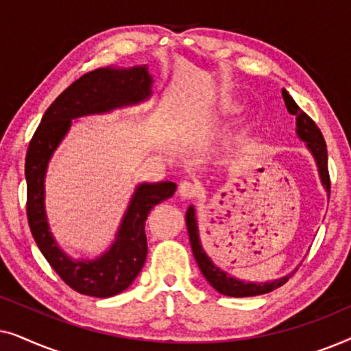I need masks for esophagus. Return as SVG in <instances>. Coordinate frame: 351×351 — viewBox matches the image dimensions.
I'll use <instances>...</instances> for the list:
<instances>
[{"label": "esophagus", "mask_w": 351, "mask_h": 351, "mask_svg": "<svg viewBox=\"0 0 351 351\" xmlns=\"http://www.w3.org/2000/svg\"><path fill=\"white\" fill-rule=\"evenodd\" d=\"M199 193V186L191 184V182H180L179 184V196L180 198L184 199H189V198H193V196H196Z\"/></svg>", "instance_id": "esophagus-1"}]
</instances>
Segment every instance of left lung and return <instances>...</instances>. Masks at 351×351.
<instances>
[{
    "instance_id": "left-lung-1",
    "label": "left lung",
    "mask_w": 351,
    "mask_h": 351,
    "mask_svg": "<svg viewBox=\"0 0 351 351\" xmlns=\"http://www.w3.org/2000/svg\"><path fill=\"white\" fill-rule=\"evenodd\" d=\"M282 99H285L286 108L291 114H295V136L300 142L305 143L306 150L310 152L311 158L315 160L316 169H318L319 182L326 190V193H330V180H329V171H328V150H326V142L324 137L318 126L313 123L308 114L302 112L299 105L295 104V100L291 97V94L287 93L286 89L281 90ZM185 222H186V230H189L190 237V244L191 251H193L195 261L198 263L201 273L208 280L210 286L214 287L215 291L220 292V294L228 295V297H252V295H261L267 294V292H271L278 289V287L285 285V282L289 280V278L294 275V271L287 273V275L276 278V280L271 281H244L239 280V278L230 275L228 271H225L219 265H215L213 258L208 256V252L204 251L203 244H201L199 239V230H198V220H196V210L195 206H190L186 209L185 214Z\"/></svg>"
}]
</instances>
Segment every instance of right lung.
<instances>
[{
	"mask_svg": "<svg viewBox=\"0 0 351 351\" xmlns=\"http://www.w3.org/2000/svg\"><path fill=\"white\" fill-rule=\"evenodd\" d=\"M147 65L105 66L89 71L69 86L49 108L28 145L25 158L27 217L43 256L71 289L84 295L113 297L126 291L147 258L145 220L153 206L171 198L174 182H142L129 199L121 223L107 251L95 258H73L51 232L46 214V174L51 158L69 134L73 119L110 113L147 102L153 94Z\"/></svg>",
	"mask_w": 351,
	"mask_h": 351,
	"instance_id": "right-lung-1",
	"label": "right lung"
}]
</instances>
